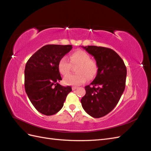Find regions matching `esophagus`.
<instances>
[{
    "instance_id": "1",
    "label": "esophagus",
    "mask_w": 151,
    "mask_h": 151,
    "mask_svg": "<svg viewBox=\"0 0 151 151\" xmlns=\"http://www.w3.org/2000/svg\"><path fill=\"white\" fill-rule=\"evenodd\" d=\"M77 87H75V86H73L72 87V89L73 90V91H74V90H76V89H77Z\"/></svg>"
}]
</instances>
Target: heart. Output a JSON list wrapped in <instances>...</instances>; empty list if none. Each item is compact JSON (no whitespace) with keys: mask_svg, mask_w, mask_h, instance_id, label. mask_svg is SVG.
Here are the masks:
<instances>
[{"mask_svg":"<svg viewBox=\"0 0 151 151\" xmlns=\"http://www.w3.org/2000/svg\"><path fill=\"white\" fill-rule=\"evenodd\" d=\"M70 61L66 57H63L58 62V68L60 74L65 76L69 74L71 65H77V74L68 75L65 77L63 82L67 85L79 86L88 79H93L98 71V64L96 61L91 59L89 53L82 50H78L71 53Z\"/></svg>","mask_w":151,"mask_h":151,"instance_id":"obj_1","label":"heart"}]
</instances>
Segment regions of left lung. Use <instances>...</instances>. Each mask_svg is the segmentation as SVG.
<instances>
[{
    "mask_svg": "<svg viewBox=\"0 0 151 151\" xmlns=\"http://www.w3.org/2000/svg\"><path fill=\"white\" fill-rule=\"evenodd\" d=\"M93 56L98 64L97 74L85 87L81 99L85 111L94 118H101L112 111L125 90L127 68L114 50L102 47H82Z\"/></svg>",
    "mask_w": 151,
    "mask_h": 151,
    "instance_id": "8db88e82",
    "label": "left lung"
}]
</instances>
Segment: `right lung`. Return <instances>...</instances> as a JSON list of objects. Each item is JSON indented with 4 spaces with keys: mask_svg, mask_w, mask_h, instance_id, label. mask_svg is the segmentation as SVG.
Masks as SVG:
<instances>
[{
    "mask_svg": "<svg viewBox=\"0 0 151 151\" xmlns=\"http://www.w3.org/2000/svg\"><path fill=\"white\" fill-rule=\"evenodd\" d=\"M72 45H47L39 49L27 62L24 70L26 93L32 104L45 115L60 110L70 86L58 83L62 77L58 65L60 58L72 50Z\"/></svg>",
    "mask_w": 151,
    "mask_h": 151,
    "instance_id": "add662e5",
    "label": "right lung"
}]
</instances>
